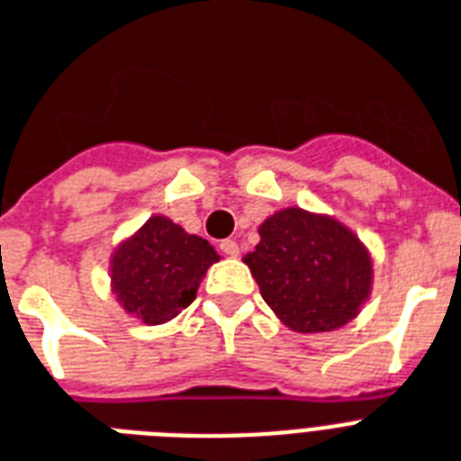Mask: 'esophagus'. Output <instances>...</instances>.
<instances>
[{"label":"esophagus","instance_id":"esophagus-1","mask_svg":"<svg viewBox=\"0 0 461 461\" xmlns=\"http://www.w3.org/2000/svg\"><path fill=\"white\" fill-rule=\"evenodd\" d=\"M220 251L224 253V256H230V258H237L239 256V244L234 241V239H224L222 244H220Z\"/></svg>","mask_w":461,"mask_h":461}]
</instances>
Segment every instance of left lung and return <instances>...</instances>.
<instances>
[{"label":"left lung","mask_w":461,"mask_h":461,"mask_svg":"<svg viewBox=\"0 0 461 461\" xmlns=\"http://www.w3.org/2000/svg\"><path fill=\"white\" fill-rule=\"evenodd\" d=\"M244 263L266 303L289 330L330 332L357 318L373 287L364 241L335 217L282 208L258 227Z\"/></svg>","instance_id":"left-lung-1"}]
</instances>
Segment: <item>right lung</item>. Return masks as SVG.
I'll return each instance as SVG.
<instances>
[{
  "label": "right lung",
  "instance_id": "right-lung-1",
  "mask_svg": "<svg viewBox=\"0 0 461 461\" xmlns=\"http://www.w3.org/2000/svg\"><path fill=\"white\" fill-rule=\"evenodd\" d=\"M217 260L205 239L188 234L169 217L153 215L112 251V294L140 322L162 325L194 302Z\"/></svg>",
  "mask_w": 461,
  "mask_h": 461
}]
</instances>
